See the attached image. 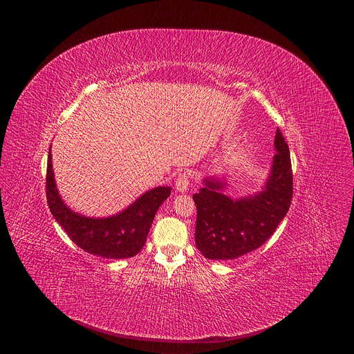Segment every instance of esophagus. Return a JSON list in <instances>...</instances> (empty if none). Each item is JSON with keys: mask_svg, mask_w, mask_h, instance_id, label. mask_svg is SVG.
Segmentation results:
<instances>
[{"mask_svg": "<svg viewBox=\"0 0 354 354\" xmlns=\"http://www.w3.org/2000/svg\"><path fill=\"white\" fill-rule=\"evenodd\" d=\"M190 185V179H189V174L187 172H179L176 182H175V187L179 192H186L189 189Z\"/></svg>", "mask_w": 354, "mask_h": 354, "instance_id": "esophagus-1", "label": "esophagus"}]
</instances>
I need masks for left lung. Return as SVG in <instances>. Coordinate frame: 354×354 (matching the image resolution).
<instances>
[{"mask_svg": "<svg viewBox=\"0 0 354 354\" xmlns=\"http://www.w3.org/2000/svg\"><path fill=\"white\" fill-rule=\"evenodd\" d=\"M276 154L265 189L252 197L231 200L224 183L206 179L193 194L197 209L194 241L207 259L228 261L262 246L286 217L292 198V169L288 145L277 129Z\"/></svg>", "mask_w": 354, "mask_h": 354, "instance_id": "8db88e82", "label": "left lung"}]
</instances>
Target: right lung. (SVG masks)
<instances>
[{
    "label": "right lung",
    "mask_w": 354,
    "mask_h": 354,
    "mask_svg": "<svg viewBox=\"0 0 354 354\" xmlns=\"http://www.w3.org/2000/svg\"><path fill=\"white\" fill-rule=\"evenodd\" d=\"M169 194L171 187L160 186L145 192L130 207L113 217L80 216L63 203L56 187L52 154L48 151L46 174L48 209L70 239L88 254L106 259H124L137 255L147 241L157 210Z\"/></svg>",
    "instance_id": "right-lung-1"
}]
</instances>
